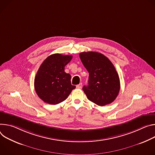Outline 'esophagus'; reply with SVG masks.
I'll return each mask as SVG.
<instances>
[{"mask_svg": "<svg viewBox=\"0 0 155 155\" xmlns=\"http://www.w3.org/2000/svg\"><path fill=\"white\" fill-rule=\"evenodd\" d=\"M82 83H80L79 84L77 85H76V88H77V89H81V88H82Z\"/></svg>", "mask_w": 155, "mask_h": 155, "instance_id": "1", "label": "esophagus"}]
</instances>
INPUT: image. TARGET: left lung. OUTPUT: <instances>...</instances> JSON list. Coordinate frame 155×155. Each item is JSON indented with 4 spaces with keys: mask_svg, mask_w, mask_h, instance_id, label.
<instances>
[{
    "mask_svg": "<svg viewBox=\"0 0 155 155\" xmlns=\"http://www.w3.org/2000/svg\"><path fill=\"white\" fill-rule=\"evenodd\" d=\"M81 60L89 73L87 85L82 88L87 98L98 106L112 103L120 90V81L113 64L104 55L82 52Z\"/></svg>",
    "mask_w": 155,
    "mask_h": 155,
    "instance_id": "1",
    "label": "left lung"
}]
</instances>
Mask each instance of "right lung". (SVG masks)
I'll return each instance as SVG.
<instances>
[{
    "mask_svg": "<svg viewBox=\"0 0 155 155\" xmlns=\"http://www.w3.org/2000/svg\"><path fill=\"white\" fill-rule=\"evenodd\" d=\"M72 58L71 55L55 54L48 56L40 66L34 79V89L47 104H60L76 88L71 85V75L64 72V66Z\"/></svg>",
    "mask_w": 155,
    "mask_h": 155,
    "instance_id": "obj_1",
    "label": "right lung"
}]
</instances>
